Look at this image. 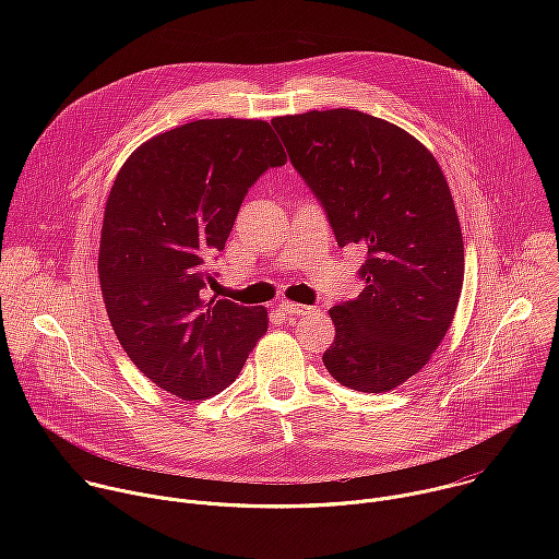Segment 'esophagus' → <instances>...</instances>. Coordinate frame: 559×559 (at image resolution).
<instances>
[{
  "label": "esophagus",
  "mask_w": 559,
  "mask_h": 559,
  "mask_svg": "<svg viewBox=\"0 0 559 559\" xmlns=\"http://www.w3.org/2000/svg\"><path fill=\"white\" fill-rule=\"evenodd\" d=\"M278 311H283L285 316H302V313L311 311V307L300 305V302H289V300H285V302L278 305Z\"/></svg>",
  "instance_id": "34e87169"
}]
</instances>
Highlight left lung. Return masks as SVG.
<instances>
[{"label":"left lung","mask_w":559,"mask_h":559,"mask_svg":"<svg viewBox=\"0 0 559 559\" xmlns=\"http://www.w3.org/2000/svg\"><path fill=\"white\" fill-rule=\"evenodd\" d=\"M272 126L336 243L367 252L365 289L330 309L336 338L323 362L349 389L391 391L429 362L460 300L464 246L447 179L416 136L360 110Z\"/></svg>","instance_id":"left-lung-1"}]
</instances>
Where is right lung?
Here are the masks:
<instances>
[{
    "label": "right lung",
    "instance_id": "right-lung-1",
    "mask_svg": "<svg viewBox=\"0 0 559 559\" xmlns=\"http://www.w3.org/2000/svg\"><path fill=\"white\" fill-rule=\"evenodd\" d=\"M287 164L267 121L199 119L139 145L110 190L99 281L112 330L143 376L181 401L223 391L267 332V309L207 298L248 190Z\"/></svg>",
    "mask_w": 559,
    "mask_h": 559
}]
</instances>
